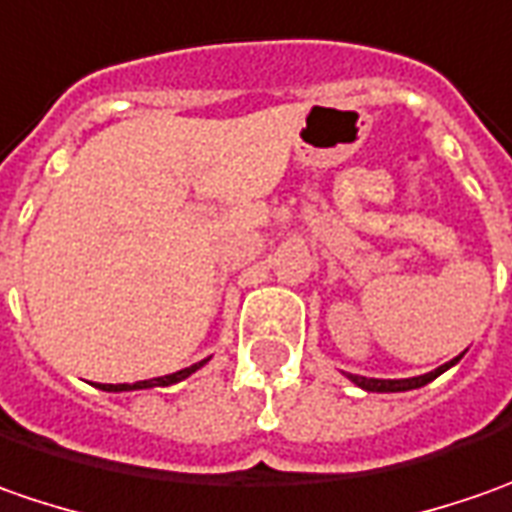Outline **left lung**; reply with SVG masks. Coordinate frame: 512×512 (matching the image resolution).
Masks as SVG:
<instances>
[{
    "label": "left lung",
    "mask_w": 512,
    "mask_h": 512,
    "mask_svg": "<svg viewBox=\"0 0 512 512\" xmlns=\"http://www.w3.org/2000/svg\"><path fill=\"white\" fill-rule=\"evenodd\" d=\"M462 360V354L459 357H453L445 365H439L436 371L431 374H422V377H411V379H371V377H360V374H348V379L354 382V385H360L362 391H377V394H397V391H411V388H422V385H428L431 379H436L439 374H445L450 365H456V362Z\"/></svg>",
    "instance_id": "left-lung-1"
}]
</instances>
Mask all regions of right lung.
<instances>
[{"label": "right lung", "mask_w": 512, "mask_h": 512, "mask_svg": "<svg viewBox=\"0 0 512 512\" xmlns=\"http://www.w3.org/2000/svg\"><path fill=\"white\" fill-rule=\"evenodd\" d=\"M209 360L195 362V365H189L184 371H175V374H167V377H155V379H141V382H133V385H101L104 391H138V388H155V385H172V382H181L189 374H195L198 368H203Z\"/></svg>", "instance_id": "add662e5"}]
</instances>
